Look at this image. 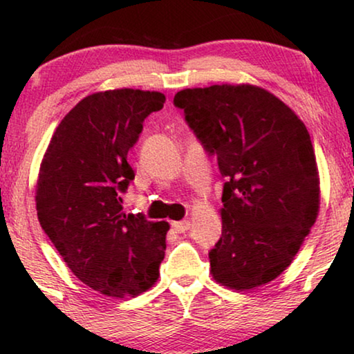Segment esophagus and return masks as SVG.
<instances>
[{
    "label": "esophagus",
    "mask_w": 354,
    "mask_h": 354,
    "mask_svg": "<svg viewBox=\"0 0 354 354\" xmlns=\"http://www.w3.org/2000/svg\"><path fill=\"white\" fill-rule=\"evenodd\" d=\"M172 229L177 232V234H185V232L190 229V222L188 221H178L172 222Z\"/></svg>",
    "instance_id": "esophagus-1"
}]
</instances>
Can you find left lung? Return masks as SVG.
<instances>
[{
    "instance_id": "1",
    "label": "left lung",
    "mask_w": 354,
    "mask_h": 354,
    "mask_svg": "<svg viewBox=\"0 0 354 354\" xmlns=\"http://www.w3.org/2000/svg\"><path fill=\"white\" fill-rule=\"evenodd\" d=\"M174 104L225 177L222 236L209 251L224 287L254 290L292 264L319 214L316 154L303 120L261 86L177 91Z\"/></svg>"
}]
</instances>
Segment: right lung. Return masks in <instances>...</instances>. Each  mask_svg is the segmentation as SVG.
<instances>
[{
  "label": "right lung",
  "mask_w": 354,
  "mask_h": 354,
  "mask_svg": "<svg viewBox=\"0 0 354 354\" xmlns=\"http://www.w3.org/2000/svg\"><path fill=\"white\" fill-rule=\"evenodd\" d=\"M159 91L119 88L85 96L53 133L37 180V214L74 275L113 298H133L159 277L167 222L122 212L135 178L127 162Z\"/></svg>",
  "instance_id": "right-lung-1"
}]
</instances>
